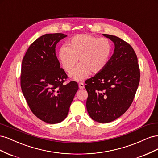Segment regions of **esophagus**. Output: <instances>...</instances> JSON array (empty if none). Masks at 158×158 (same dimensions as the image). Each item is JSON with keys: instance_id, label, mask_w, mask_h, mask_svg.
<instances>
[{"instance_id": "1", "label": "esophagus", "mask_w": 158, "mask_h": 158, "mask_svg": "<svg viewBox=\"0 0 158 158\" xmlns=\"http://www.w3.org/2000/svg\"><path fill=\"white\" fill-rule=\"evenodd\" d=\"M78 86L80 89H83L84 88V84L83 83H80L78 84Z\"/></svg>"}]
</instances>
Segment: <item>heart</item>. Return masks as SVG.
Masks as SVG:
<instances>
[{"label":"heart","instance_id":"heart-1","mask_svg":"<svg viewBox=\"0 0 158 158\" xmlns=\"http://www.w3.org/2000/svg\"><path fill=\"white\" fill-rule=\"evenodd\" d=\"M113 53L111 41L107 37H98L90 34H81L69 41L59 51L60 66L66 73L74 70L79 59L80 64L70 76L76 81H82L92 74L101 73L109 64Z\"/></svg>","mask_w":158,"mask_h":158}]
</instances>
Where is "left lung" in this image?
<instances>
[{"label": "left lung", "mask_w": 158, "mask_h": 158, "mask_svg": "<svg viewBox=\"0 0 158 158\" xmlns=\"http://www.w3.org/2000/svg\"><path fill=\"white\" fill-rule=\"evenodd\" d=\"M114 44L109 64L101 73L85 81L87 111L93 120L107 123L130 107L139 85L137 56L128 43L117 36L103 34Z\"/></svg>", "instance_id": "8db88e82"}]
</instances>
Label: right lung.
I'll use <instances>...</instances> for the list:
<instances>
[{"instance_id": "obj_1", "label": "right lung", "mask_w": 158, "mask_h": 158, "mask_svg": "<svg viewBox=\"0 0 158 158\" xmlns=\"http://www.w3.org/2000/svg\"><path fill=\"white\" fill-rule=\"evenodd\" d=\"M66 35L48 33L29 47L22 63L20 84L28 106L40 120L59 123L66 117L78 89L74 81L63 84L68 78L55 53L57 43Z\"/></svg>"}]
</instances>
